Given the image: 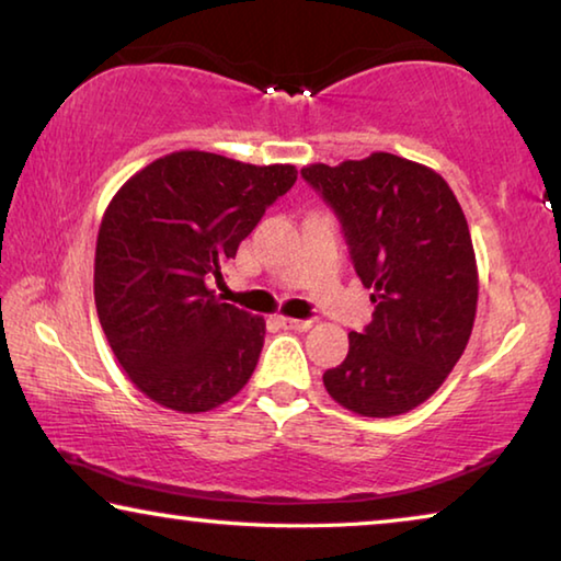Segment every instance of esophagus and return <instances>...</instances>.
<instances>
[{
	"label": "esophagus",
	"mask_w": 561,
	"mask_h": 561,
	"mask_svg": "<svg viewBox=\"0 0 561 561\" xmlns=\"http://www.w3.org/2000/svg\"><path fill=\"white\" fill-rule=\"evenodd\" d=\"M279 324L284 329H294V331H307L314 327V321L311 319H291V317H279Z\"/></svg>",
	"instance_id": "1"
}]
</instances>
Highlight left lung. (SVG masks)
I'll use <instances>...</instances> for the list:
<instances>
[{
	"label": "left lung",
	"mask_w": 561,
	"mask_h": 561,
	"mask_svg": "<svg viewBox=\"0 0 561 561\" xmlns=\"http://www.w3.org/2000/svg\"><path fill=\"white\" fill-rule=\"evenodd\" d=\"M301 178L336 213L376 304L371 324L351 331L346 358L324 374L327 391L366 417L413 411L458 364L478 311V264L458 197L435 170L393 153L314 163Z\"/></svg>",
	"instance_id": "1"
}]
</instances>
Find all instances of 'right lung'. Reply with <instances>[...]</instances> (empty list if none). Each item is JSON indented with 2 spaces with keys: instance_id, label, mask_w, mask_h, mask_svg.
Listing matches in <instances>:
<instances>
[{
  "instance_id": "1",
  "label": "right lung",
  "mask_w": 561,
  "mask_h": 561,
  "mask_svg": "<svg viewBox=\"0 0 561 561\" xmlns=\"http://www.w3.org/2000/svg\"><path fill=\"white\" fill-rule=\"evenodd\" d=\"M297 180L294 165L178 150L123 183L99 227L93 297L108 346L150 401L205 413L250 381L264 319L207 287L267 207Z\"/></svg>"
}]
</instances>
